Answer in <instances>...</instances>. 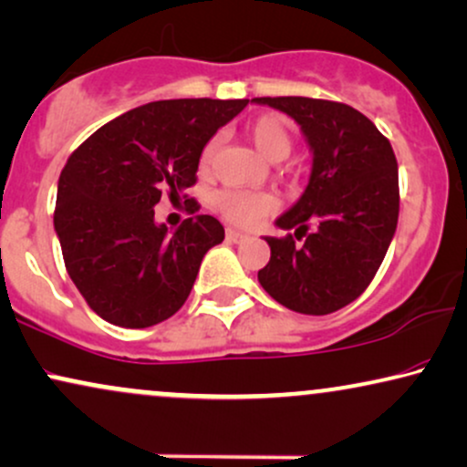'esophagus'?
<instances>
[{
  "mask_svg": "<svg viewBox=\"0 0 467 467\" xmlns=\"http://www.w3.org/2000/svg\"><path fill=\"white\" fill-rule=\"evenodd\" d=\"M226 239L233 241V244H244V241H247L250 237H247V234H244V233H239V230L228 228L226 230Z\"/></svg>",
  "mask_w": 467,
  "mask_h": 467,
  "instance_id": "esophagus-1",
  "label": "esophagus"
}]
</instances>
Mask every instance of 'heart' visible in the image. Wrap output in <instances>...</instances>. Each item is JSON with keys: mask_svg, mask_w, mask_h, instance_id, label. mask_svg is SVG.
<instances>
[{"mask_svg": "<svg viewBox=\"0 0 467 467\" xmlns=\"http://www.w3.org/2000/svg\"><path fill=\"white\" fill-rule=\"evenodd\" d=\"M247 135L254 141L258 152L269 161H282L291 155L293 150V133L282 118L277 116H261L250 122ZM217 150V138H211L200 152V170H209L213 163ZM213 206L220 215L237 226L252 228L261 223L271 211L275 209V200L271 193L265 192H239V190H222L215 193Z\"/></svg>", "mask_w": 467, "mask_h": 467, "instance_id": "obj_1", "label": "heart"}]
</instances>
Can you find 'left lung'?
<instances>
[{
  "mask_svg": "<svg viewBox=\"0 0 467 467\" xmlns=\"http://www.w3.org/2000/svg\"><path fill=\"white\" fill-rule=\"evenodd\" d=\"M252 101L295 118L315 155L302 198L275 222L295 234L267 237L271 258L258 282L286 308L329 315L366 291L390 247L399 222L397 157L351 105L308 97Z\"/></svg>",
  "mask_w": 467,
  "mask_h": 467,
  "instance_id": "left-lung-1",
  "label": "left lung"
}]
</instances>
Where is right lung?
Segmentation results:
<instances>
[{"label":"right lung","mask_w":467,"mask_h":467,"mask_svg":"<svg viewBox=\"0 0 467 467\" xmlns=\"http://www.w3.org/2000/svg\"><path fill=\"white\" fill-rule=\"evenodd\" d=\"M247 99H170L114 118L68 157L53 226L77 291L99 317L141 329L190 297L200 263L223 226L187 196L192 217L174 234L154 223V204L196 185L200 152Z\"/></svg>","instance_id":"1"}]
</instances>
